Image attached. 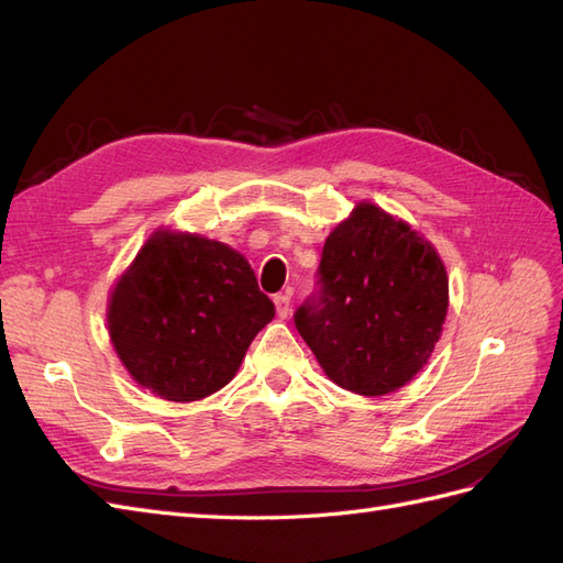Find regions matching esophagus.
Segmentation results:
<instances>
[{
    "label": "esophagus",
    "instance_id": "esophagus-1",
    "mask_svg": "<svg viewBox=\"0 0 563 563\" xmlns=\"http://www.w3.org/2000/svg\"><path fill=\"white\" fill-rule=\"evenodd\" d=\"M273 303H276V313L280 318H287V313H290V295L280 292V295L273 297Z\"/></svg>",
    "mask_w": 563,
    "mask_h": 563
}]
</instances>
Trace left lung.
<instances>
[{
  "instance_id": "1",
  "label": "left lung",
  "mask_w": 563,
  "mask_h": 563,
  "mask_svg": "<svg viewBox=\"0 0 563 563\" xmlns=\"http://www.w3.org/2000/svg\"><path fill=\"white\" fill-rule=\"evenodd\" d=\"M318 276L320 292L297 309L295 325L323 373L361 396L406 387L427 365L448 313L437 247L363 200L328 235Z\"/></svg>"
}]
</instances>
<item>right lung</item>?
I'll use <instances>...</instances> for the list:
<instances>
[{"mask_svg": "<svg viewBox=\"0 0 563 563\" xmlns=\"http://www.w3.org/2000/svg\"><path fill=\"white\" fill-rule=\"evenodd\" d=\"M276 309L227 243L159 227L108 297V334L139 387L190 404L235 377Z\"/></svg>", "mask_w": 563, "mask_h": 563, "instance_id": "obj_1", "label": "right lung"}]
</instances>
